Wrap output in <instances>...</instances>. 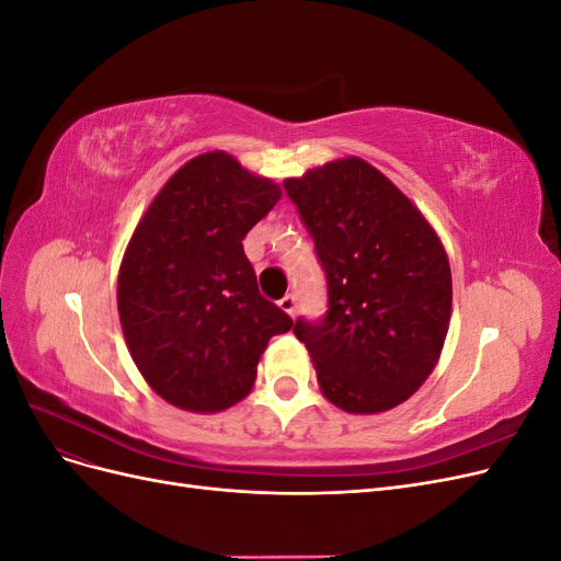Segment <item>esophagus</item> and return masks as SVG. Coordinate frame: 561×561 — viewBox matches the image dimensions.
<instances>
[{"label": "esophagus", "instance_id": "1", "mask_svg": "<svg viewBox=\"0 0 561 561\" xmlns=\"http://www.w3.org/2000/svg\"><path fill=\"white\" fill-rule=\"evenodd\" d=\"M278 307L290 316V318H295V313H297V297L295 295H285L280 301H278Z\"/></svg>", "mask_w": 561, "mask_h": 561}]
</instances>
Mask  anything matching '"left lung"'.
Wrapping results in <instances>:
<instances>
[{"label":"left lung","instance_id":"8db88e82","mask_svg":"<svg viewBox=\"0 0 561 561\" xmlns=\"http://www.w3.org/2000/svg\"><path fill=\"white\" fill-rule=\"evenodd\" d=\"M316 241L328 316L295 322L318 386L348 414H379L414 396L443 353L451 268L423 213L375 165L344 157L287 178Z\"/></svg>","mask_w":561,"mask_h":561}]
</instances>
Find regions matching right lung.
<instances>
[{
	"label": "right lung",
	"mask_w": 561,
	"mask_h": 561,
	"mask_svg": "<svg viewBox=\"0 0 561 561\" xmlns=\"http://www.w3.org/2000/svg\"><path fill=\"white\" fill-rule=\"evenodd\" d=\"M280 186L227 151L186 161L149 203L118 266L116 307L145 381L186 412L241 402L268 339L293 318L260 295L245 233Z\"/></svg>",
	"instance_id": "right-lung-1"
}]
</instances>
